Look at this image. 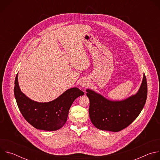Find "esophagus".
Masks as SVG:
<instances>
[{"label": "esophagus", "instance_id": "34e87169", "mask_svg": "<svg viewBox=\"0 0 160 160\" xmlns=\"http://www.w3.org/2000/svg\"><path fill=\"white\" fill-rule=\"evenodd\" d=\"M88 85H89V82H88V81L87 80H86V79H83V80H82V81H81L80 83V87H82V88L87 87H88Z\"/></svg>", "mask_w": 160, "mask_h": 160}]
</instances>
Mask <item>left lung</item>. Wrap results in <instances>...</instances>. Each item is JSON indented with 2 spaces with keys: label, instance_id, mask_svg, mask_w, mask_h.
Here are the masks:
<instances>
[{
  "label": "left lung",
  "instance_id": "8db88e82",
  "mask_svg": "<svg viewBox=\"0 0 160 160\" xmlns=\"http://www.w3.org/2000/svg\"><path fill=\"white\" fill-rule=\"evenodd\" d=\"M90 101L89 116L98 129L119 132L130 125L139 115L147 99L148 87L145 74L135 94L122 101H111L91 89H87Z\"/></svg>",
  "mask_w": 160,
  "mask_h": 160
}]
</instances>
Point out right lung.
Listing matches in <instances>:
<instances>
[{
    "mask_svg": "<svg viewBox=\"0 0 160 160\" xmlns=\"http://www.w3.org/2000/svg\"><path fill=\"white\" fill-rule=\"evenodd\" d=\"M18 77V73L14 88L18 106L25 119L37 129L54 131L62 128L67 121L68 112L73 101L84 94L79 88L73 87L68 89L52 101L37 102L21 92Z\"/></svg>",
    "mask_w": 160,
    "mask_h": 160,
    "instance_id": "1",
    "label": "right lung"
}]
</instances>
